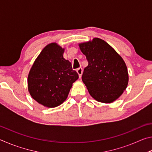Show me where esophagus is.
<instances>
[{
    "mask_svg": "<svg viewBox=\"0 0 152 152\" xmlns=\"http://www.w3.org/2000/svg\"><path fill=\"white\" fill-rule=\"evenodd\" d=\"M76 72H77V73L78 74L79 77H80V78L81 76H82V72H83V70H82V68H81V67H80V68H78V69H77Z\"/></svg>",
    "mask_w": 152,
    "mask_h": 152,
    "instance_id": "1",
    "label": "esophagus"
}]
</instances>
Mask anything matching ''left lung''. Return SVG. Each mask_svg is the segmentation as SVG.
I'll return each mask as SVG.
<instances>
[{
  "label": "left lung",
  "instance_id": "8db88e82",
  "mask_svg": "<svg viewBox=\"0 0 152 152\" xmlns=\"http://www.w3.org/2000/svg\"><path fill=\"white\" fill-rule=\"evenodd\" d=\"M88 64L84 69L82 80L90 94L96 101L110 103L127 88L129 75L124 60L104 40L79 43Z\"/></svg>",
  "mask_w": 152,
  "mask_h": 152
}]
</instances>
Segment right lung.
<instances>
[{"mask_svg": "<svg viewBox=\"0 0 152 152\" xmlns=\"http://www.w3.org/2000/svg\"><path fill=\"white\" fill-rule=\"evenodd\" d=\"M64 49L56 43L46 45L36 58L28 75V90L39 104L56 107L66 101L78 74L63 57Z\"/></svg>", "mask_w": 152, "mask_h": 152, "instance_id": "1", "label": "right lung"}]
</instances>
